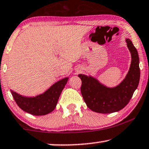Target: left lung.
Masks as SVG:
<instances>
[{
    "mask_svg": "<svg viewBox=\"0 0 149 149\" xmlns=\"http://www.w3.org/2000/svg\"><path fill=\"white\" fill-rule=\"evenodd\" d=\"M132 55V63L125 78L117 86L108 88L91 76L79 74L82 80L81 93L86 106L95 112L108 114L125 108L138 86L140 71L138 51L130 39H126Z\"/></svg>",
    "mask_w": 149,
    "mask_h": 149,
    "instance_id": "obj_1",
    "label": "left lung"
}]
</instances>
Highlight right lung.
<instances>
[{
  "label": "right lung",
  "instance_id": "obj_1",
  "mask_svg": "<svg viewBox=\"0 0 149 149\" xmlns=\"http://www.w3.org/2000/svg\"><path fill=\"white\" fill-rule=\"evenodd\" d=\"M68 78L58 81L50 88L35 97H26L11 90L15 102L25 112L35 116L45 115L56 108L61 93L66 85Z\"/></svg>",
  "mask_w": 149,
  "mask_h": 149
}]
</instances>
